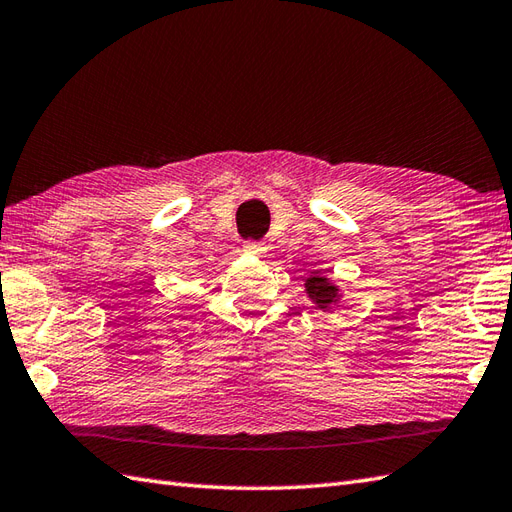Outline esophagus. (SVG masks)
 Segmentation results:
<instances>
[{"instance_id": "obj_1", "label": "esophagus", "mask_w": 512, "mask_h": 512, "mask_svg": "<svg viewBox=\"0 0 512 512\" xmlns=\"http://www.w3.org/2000/svg\"><path fill=\"white\" fill-rule=\"evenodd\" d=\"M265 243H258V241H247L243 245V252L245 254H252V256H263L265 254Z\"/></svg>"}]
</instances>
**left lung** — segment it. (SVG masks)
Returning a JSON list of instances; mask_svg holds the SVG:
<instances>
[{
    "instance_id": "obj_1",
    "label": "left lung",
    "mask_w": 512,
    "mask_h": 512,
    "mask_svg": "<svg viewBox=\"0 0 512 512\" xmlns=\"http://www.w3.org/2000/svg\"><path fill=\"white\" fill-rule=\"evenodd\" d=\"M304 291L306 298H309L317 309H333V306L344 298L339 285H335V280L328 278L322 269L311 271V276L304 280Z\"/></svg>"
}]
</instances>
